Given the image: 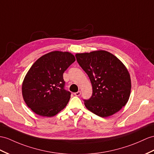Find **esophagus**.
<instances>
[{"label": "esophagus", "instance_id": "esophagus-1", "mask_svg": "<svg viewBox=\"0 0 154 154\" xmlns=\"http://www.w3.org/2000/svg\"><path fill=\"white\" fill-rule=\"evenodd\" d=\"M74 95H75V96H80V95H81V91H78V92H75V93H74Z\"/></svg>", "mask_w": 154, "mask_h": 154}]
</instances>
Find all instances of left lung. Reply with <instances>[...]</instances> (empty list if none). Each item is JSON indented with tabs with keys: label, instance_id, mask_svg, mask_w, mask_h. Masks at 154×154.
Wrapping results in <instances>:
<instances>
[{
	"label": "left lung",
	"instance_id": "obj_1",
	"mask_svg": "<svg viewBox=\"0 0 154 154\" xmlns=\"http://www.w3.org/2000/svg\"><path fill=\"white\" fill-rule=\"evenodd\" d=\"M78 64L88 74L93 93L84 100L85 107L100 117H108L122 109L128 101L131 82L125 65L103 50L77 54Z\"/></svg>",
	"mask_w": 154,
	"mask_h": 154
}]
</instances>
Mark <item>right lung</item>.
Returning <instances> with one entry per match:
<instances>
[{"label": "right lung", "instance_id": "obj_1", "mask_svg": "<svg viewBox=\"0 0 154 154\" xmlns=\"http://www.w3.org/2000/svg\"><path fill=\"white\" fill-rule=\"evenodd\" d=\"M74 61L69 52L55 51L42 56L30 68L22 85V95L35 113L51 117L66 106L71 93L65 89L63 73Z\"/></svg>", "mask_w": 154, "mask_h": 154}]
</instances>
